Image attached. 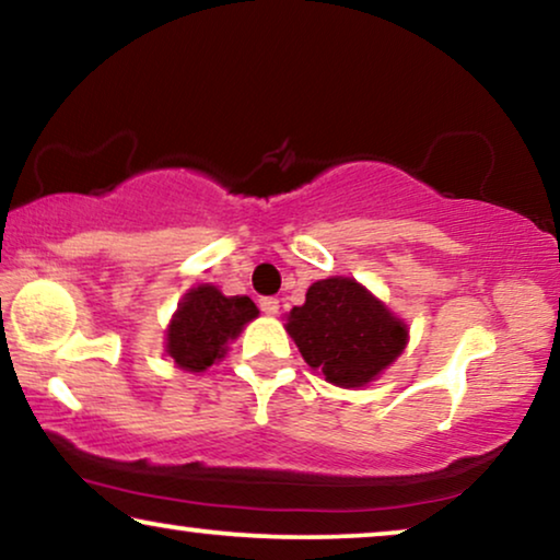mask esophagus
Masks as SVG:
<instances>
[{
	"mask_svg": "<svg viewBox=\"0 0 560 560\" xmlns=\"http://www.w3.org/2000/svg\"><path fill=\"white\" fill-rule=\"evenodd\" d=\"M258 306H261V312L269 314V317L279 314V299L277 296H264L261 302H258Z\"/></svg>",
	"mask_w": 560,
	"mask_h": 560,
	"instance_id": "obj_1",
	"label": "esophagus"
}]
</instances>
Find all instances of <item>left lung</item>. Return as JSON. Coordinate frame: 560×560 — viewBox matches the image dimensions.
<instances>
[{
  "label": "left lung",
  "instance_id": "left-lung-1",
  "mask_svg": "<svg viewBox=\"0 0 560 560\" xmlns=\"http://www.w3.org/2000/svg\"><path fill=\"white\" fill-rule=\"evenodd\" d=\"M283 327L306 365L340 388L377 381L408 345L406 322L350 277L314 281Z\"/></svg>",
  "mask_w": 560,
  "mask_h": 560
}]
</instances>
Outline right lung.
<instances>
[{"mask_svg": "<svg viewBox=\"0 0 560 560\" xmlns=\"http://www.w3.org/2000/svg\"><path fill=\"white\" fill-rule=\"evenodd\" d=\"M256 317L258 306L248 296H225L212 283H198L185 291L172 314L164 352L179 370L205 373L228 355L231 342Z\"/></svg>", "mask_w": 560, "mask_h": 560, "instance_id": "obj_1", "label": "right lung"}]
</instances>
